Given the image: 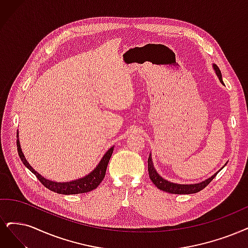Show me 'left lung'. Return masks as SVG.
I'll return each instance as SVG.
<instances>
[{"label":"left lung","mask_w":248,"mask_h":248,"mask_svg":"<svg viewBox=\"0 0 248 248\" xmlns=\"http://www.w3.org/2000/svg\"><path fill=\"white\" fill-rule=\"evenodd\" d=\"M213 67L215 69V72H216L217 77L218 78L219 81H221L222 84L224 85L221 70H219V68L216 65V64H213ZM226 164L227 163H225V166H226ZM225 166L223 168H225ZM223 168L221 170H218L216 173H214L212 177H209L208 179H206L202 182L196 183V184H178V183H172L170 181L163 179L154 168L151 153L149 154V157H148V171H149V177H150L151 181L153 182V184L156 186L158 189H160L162 191H166V192H168V193H171V194H193V193H197V192L204 189L209 184V183L214 180V178L217 175V172L223 170Z\"/></svg>","instance_id":"obj_1"}]
</instances>
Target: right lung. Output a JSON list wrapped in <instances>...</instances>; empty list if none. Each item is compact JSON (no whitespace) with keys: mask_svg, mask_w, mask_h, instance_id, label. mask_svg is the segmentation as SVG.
I'll return each instance as SVG.
<instances>
[{"mask_svg":"<svg viewBox=\"0 0 248 248\" xmlns=\"http://www.w3.org/2000/svg\"><path fill=\"white\" fill-rule=\"evenodd\" d=\"M18 133H17V150L18 154H19L20 159L23 162L24 166L29 169L32 173H34L35 177L40 180L42 184L46 187L50 189L53 192H56L58 194H64V195H70V194H80V193H87V192H90L92 190L96 189L101 182L103 181L105 177V172L106 169L108 166V162L110 157H111L114 146L110 147L106 153L104 154V156L102 159L100 160V162L97 164L96 168L92 170L88 175L85 177H81L77 180H72L69 182H55L46 179L43 177L41 173H39L33 168L31 166L30 162L26 160L24 157V154L21 150L20 147V142L19 138H18Z\"/></svg>","mask_w":248,"mask_h":248,"instance_id":"obj_1","label":"right lung"}]
</instances>
